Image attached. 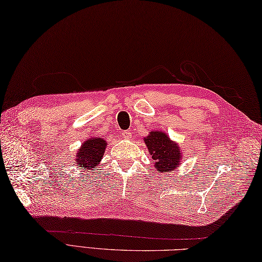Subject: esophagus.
<instances>
[{
    "label": "esophagus",
    "mask_w": 262,
    "mask_h": 262,
    "mask_svg": "<svg viewBox=\"0 0 262 262\" xmlns=\"http://www.w3.org/2000/svg\"><path fill=\"white\" fill-rule=\"evenodd\" d=\"M121 135H122V137L126 138V140H129L130 136H132L129 130H125V132H122V133H121Z\"/></svg>",
    "instance_id": "34e87169"
}]
</instances>
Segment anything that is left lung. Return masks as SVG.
<instances>
[{"instance_id":"left-lung-1","label":"left lung","mask_w":262,"mask_h":262,"mask_svg":"<svg viewBox=\"0 0 262 262\" xmlns=\"http://www.w3.org/2000/svg\"><path fill=\"white\" fill-rule=\"evenodd\" d=\"M149 154L152 155V163L159 173H170L181 163L182 154L180 147L163 132H151L144 138Z\"/></svg>"}]
</instances>
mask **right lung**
Returning a JSON list of instances; mask_svg holds the SVG:
<instances>
[{"label": "right lung", "mask_w": 262, "mask_h": 262, "mask_svg": "<svg viewBox=\"0 0 262 262\" xmlns=\"http://www.w3.org/2000/svg\"><path fill=\"white\" fill-rule=\"evenodd\" d=\"M107 141L101 137H91L82 144L76 153V164L82 169H94L101 162Z\"/></svg>", "instance_id": "add662e5"}]
</instances>
